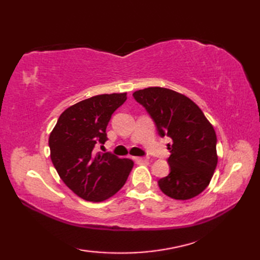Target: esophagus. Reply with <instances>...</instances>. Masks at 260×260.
Segmentation results:
<instances>
[{"instance_id": "esophagus-1", "label": "esophagus", "mask_w": 260, "mask_h": 260, "mask_svg": "<svg viewBox=\"0 0 260 260\" xmlns=\"http://www.w3.org/2000/svg\"><path fill=\"white\" fill-rule=\"evenodd\" d=\"M134 158H135V161H137V162H145V161H148V157H147V156H144V157L139 156V157H134Z\"/></svg>"}]
</instances>
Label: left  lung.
Listing matches in <instances>:
<instances>
[{
    "label": "left lung",
    "mask_w": 260,
    "mask_h": 260,
    "mask_svg": "<svg viewBox=\"0 0 260 260\" xmlns=\"http://www.w3.org/2000/svg\"><path fill=\"white\" fill-rule=\"evenodd\" d=\"M155 124L158 135L172 140L168 144L170 173L158 186L175 200L194 198L210 183L217 167V136L202 110L190 98L161 87L133 93Z\"/></svg>",
    "instance_id": "left-lung-1"
}]
</instances>
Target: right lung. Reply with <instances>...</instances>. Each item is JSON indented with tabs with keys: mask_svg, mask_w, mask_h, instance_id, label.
<instances>
[{
	"mask_svg": "<svg viewBox=\"0 0 260 260\" xmlns=\"http://www.w3.org/2000/svg\"><path fill=\"white\" fill-rule=\"evenodd\" d=\"M127 99L126 92L97 95L67 108L49 137L50 156L69 189L87 201L114 196L128 178L133 161L112 153L95 152L106 142L112 115Z\"/></svg>",
	"mask_w": 260,
	"mask_h": 260,
	"instance_id": "add662e5",
	"label": "right lung"
}]
</instances>
